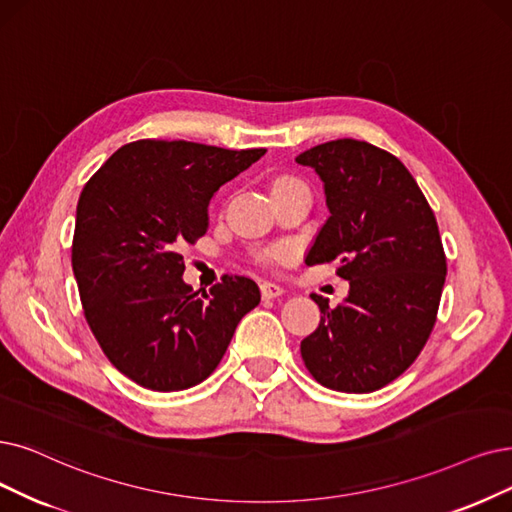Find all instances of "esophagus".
<instances>
[{
  "label": "esophagus",
  "instance_id": "34e87169",
  "mask_svg": "<svg viewBox=\"0 0 512 512\" xmlns=\"http://www.w3.org/2000/svg\"><path fill=\"white\" fill-rule=\"evenodd\" d=\"M260 294L262 298H277L283 294V288L277 283H271V281H262L260 283Z\"/></svg>",
  "mask_w": 512,
  "mask_h": 512
}]
</instances>
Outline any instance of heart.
<instances>
[{"mask_svg":"<svg viewBox=\"0 0 512 512\" xmlns=\"http://www.w3.org/2000/svg\"><path fill=\"white\" fill-rule=\"evenodd\" d=\"M283 182H292V178H279V180L275 182V187H277V185H283ZM275 258H279V252H277V250H269V252H264V254L260 256L262 262H273Z\"/></svg>","mask_w":512,"mask_h":512,"instance_id":"1","label":"heart"}]
</instances>
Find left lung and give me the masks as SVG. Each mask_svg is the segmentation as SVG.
I'll use <instances>...</instances> for the list:
<instances>
[{"label": "left lung", "instance_id": "left-lung-1", "mask_svg": "<svg viewBox=\"0 0 512 512\" xmlns=\"http://www.w3.org/2000/svg\"><path fill=\"white\" fill-rule=\"evenodd\" d=\"M323 180L330 218L306 264L340 260L351 283L300 342L311 376L332 391L372 393L399 378L431 336L447 262L435 214L403 163L365 140L338 138L296 157Z\"/></svg>", "mask_w": 512, "mask_h": 512}]
</instances>
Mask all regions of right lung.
Here are the masks:
<instances>
[{
	"label": "right lung",
	"mask_w": 512,
	"mask_h": 512,
	"mask_svg": "<svg viewBox=\"0 0 512 512\" xmlns=\"http://www.w3.org/2000/svg\"><path fill=\"white\" fill-rule=\"evenodd\" d=\"M264 153L145 138L81 191L71 248L81 306L102 353L136 384L172 393L203 382L258 306V285L239 275L193 292L178 250L206 235L212 195Z\"/></svg>",
	"instance_id": "obj_1"
}]
</instances>
